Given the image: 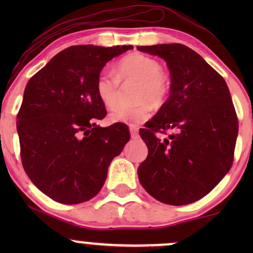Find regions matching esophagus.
Returning a JSON list of instances; mask_svg holds the SVG:
<instances>
[{
	"label": "esophagus",
	"instance_id": "obj_1",
	"mask_svg": "<svg viewBox=\"0 0 253 253\" xmlns=\"http://www.w3.org/2000/svg\"><path fill=\"white\" fill-rule=\"evenodd\" d=\"M129 133H130V138H132V139L139 138V133H138V130H136V128H133V127H130Z\"/></svg>",
	"mask_w": 253,
	"mask_h": 253
}]
</instances>
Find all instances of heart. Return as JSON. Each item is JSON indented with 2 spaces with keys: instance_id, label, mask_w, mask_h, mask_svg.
Here are the masks:
<instances>
[{
  "instance_id": "1",
  "label": "heart",
  "mask_w": 253,
  "mask_h": 253,
  "mask_svg": "<svg viewBox=\"0 0 253 253\" xmlns=\"http://www.w3.org/2000/svg\"><path fill=\"white\" fill-rule=\"evenodd\" d=\"M161 63L155 58L143 53H132L118 63L115 76L104 70L97 76L96 95L107 108L118 103L121 82L139 81L135 100L140 101L134 106H119L109 114L110 123H124L136 126L143 124L152 114V104L163 103L169 94L170 83L164 74Z\"/></svg>"
}]
</instances>
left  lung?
<instances>
[{
	"label": "left lung",
	"instance_id": "obj_1",
	"mask_svg": "<svg viewBox=\"0 0 253 253\" xmlns=\"http://www.w3.org/2000/svg\"><path fill=\"white\" fill-rule=\"evenodd\" d=\"M158 56L170 71V95L139 130L149 149L139 165L144 189L172 206L202 199L225 177L233 163L238 119L225 80L203 58L182 43L138 46ZM170 129L168 138L156 131Z\"/></svg>",
	"mask_w": 253,
	"mask_h": 253
}]
</instances>
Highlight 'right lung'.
<instances>
[{
	"instance_id": "obj_1",
	"label": "right lung",
	"mask_w": 253,
	"mask_h": 253,
	"mask_svg": "<svg viewBox=\"0 0 253 253\" xmlns=\"http://www.w3.org/2000/svg\"><path fill=\"white\" fill-rule=\"evenodd\" d=\"M128 50L132 45L71 46L26 85L16 121L22 165L54 201L77 205L96 196L129 140L124 125L97 126L107 112L95 90L104 65Z\"/></svg>"
}]
</instances>
